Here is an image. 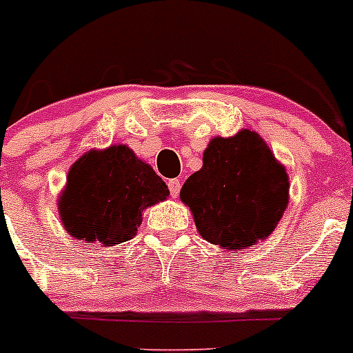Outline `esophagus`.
I'll list each match as a JSON object with an SVG mask.
<instances>
[{
	"mask_svg": "<svg viewBox=\"0 0 353 353\" xmlns=\"http://www.w3.org/2000/svg\"><path fill=\"white\" fill-rule=\"evenodd\" d=\"M168 188H169V191H170V196H172V197L179 196V191H181L179 179H170L169 183H168Z\"/></svg>",
	"mask_w": 353,
	"mask_h": 353,
	"instance_id": "1",
	"label": "esophagus"
}]
</instances>
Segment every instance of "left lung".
<instances>
[{
  "label": "left lung",
  "instance_id": "left-lung-1",
  "mask_svg": "<svg viewBox=\"0 0 353 353\" xmlns=\"http://www.w3.org/2000/svg\"><path fill=\"white\" fill-rule=\"evenodd\" d=\"M288 191L283 165L256 132L246 129L209 142L203 169L189 176L181 199L208 243L239 251L273 233L288 204Z\"/></svg>",
  "mask_w": 353,
  "mask_h": 353
}]
</instances>
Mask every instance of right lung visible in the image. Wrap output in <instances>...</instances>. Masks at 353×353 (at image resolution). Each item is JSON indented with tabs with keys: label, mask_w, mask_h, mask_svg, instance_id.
<instances>
[{
	"label": "right lung",
	"mask_w": 353,
	"mask_h": 353,
	"mask_svg": "<svg viewBox=\"0 0 353 353\" xmlns=\"http://www.w3.org/2000/svg\"><path fill=\"white\" fill-rule=\"evenodd\" d=\"M168 194V185L149 164L129 147L112 145L72 165L58 206L73 238L114 246L132 239L144 209Z\"/></svg>",
	"instance_id": "1"
}]
</instances>
